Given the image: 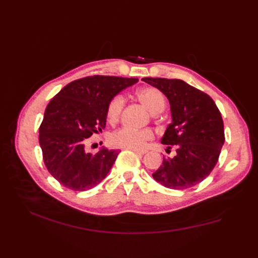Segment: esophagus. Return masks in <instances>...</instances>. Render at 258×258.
Here are the masks:
<instances>
[{"label":"esophagus","mask_w":258,"mask_h":258,"mask_svg":"<svg viewBox=\"0 0 258 258\" xmlns=\"http://www.w3.org/2000/svg\"><path fill=\"white\" fill-rule=\"evenodd\" d=\"M130 150H132V151H134L135 153H138V154H141V155H144L145 153L147 152V151H145V150H136V149H130Z\"/></svg>","instance_id":"obj_1"}]
</instances>
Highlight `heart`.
Instances as JSON below:
<instances>
[{
    "mask_svg": "<svg viewBox=\"0 0 258 258\" xmlns=\"http://www.w3.org/2000/svg\"><path fill=\"white\" fill-rule=\"evenodd\" d=\"M138 97L141 103L152 113L161 112L165 107V96L163 93L153 86H146L138 92ZM124 97L115 95L109 100L106 107V118L109 124H116L119 119L120 113L124 107ZM153 139V132L150 128L133 130L123 127L111 135V143L114 146L124 147V149L142 150L145 147L147 141Z\"/></svg>",
    "mask_w": 258,
    "mask_h": 258,
    "instance_id": "1",
    "label": "heart"
}]
</instances>
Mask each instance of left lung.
<instances>
[{"instance_id":"8db88e82","label":"left lung","mask_w":258,"mask_h":258,"mask_svg":"<svg viewBox=\"0 0 258 258\" xmlns=\"http://www.w3.org/2000/svg\"><path fill=\"white\" fill-rule=\"evenodd\" d=\"M142 81L167 97L172 123L161 142L168 150L176 149L173 158H163V165L153 173V177L171 189L193 187L211 174L225 142L220 109L210 95L182 80L144 78Z\"/></svg>"}]
</instances>
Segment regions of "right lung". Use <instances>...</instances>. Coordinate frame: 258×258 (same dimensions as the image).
Listing matches in <instances>:
<instances>
[{
	"label": "right lung",
	"instance_id": "right-lung-1",
	"mask_svg": "<svg viewBox=\"0 0 258 258\" xmlns=\"http://www.w3.org/2000/svg\"><path fill=\"white\" fill-rule=\"evenodd\" d=\"M139 79L94 75L71 82L54 96L45 109L38 142L47 171L65 187L87 190L106 177L118 155L102 147L95 154L85 142L102 133L109 100Z\"/></svg>",
	"mask_w": 258,
	"mask_h": 258
}]
</instances>
